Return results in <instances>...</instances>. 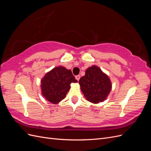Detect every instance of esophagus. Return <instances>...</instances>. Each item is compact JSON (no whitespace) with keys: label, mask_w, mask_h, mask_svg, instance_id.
<instances>
[{"label":"esophagus","mask_w":151,"mask_h":151,"mask_svg":"<svg viewBox=\"0 0 151 151\" xmlns=\"http://www.w3.org/2000/svg\"><path fill=\"white\" fill-rule=\"evenodd\" d=\"M75 77H76V80H77V81H79V79H80V78H81V76H80V75H77V76H76Z\"/></svg>","instance_id":"obj_1"}]
</instances>
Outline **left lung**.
Listing matches in <instances>:
<instances>
[{"instance_id": "left-lung-1", "label": "left lung", "mask_w": 151, "mask_h": 151, "mask_svg": "<svg viewBox=\"0 0 151 151\" xmlns=\"http://www.w3.org/2000/svg\"><path fill=\"white\" fill-rule=\"evenodd\" d=\"M79 83L86 99L94 104L104 101L112 88L109 77L96 65L87 68Z\"/></svg>"}]
</instances>
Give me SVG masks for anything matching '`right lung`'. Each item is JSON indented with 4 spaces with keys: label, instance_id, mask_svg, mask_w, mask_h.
Here are the masks:
<instances>
[{
    "label": "right lung",
    "instance_id": "right-lung-1",
    "mask_svg": "<svg viewBox=\"0 0 151 151\" xmlns=\"http://www.w3.org/2000/svg\"><path fill=\"white\" fill-rule=\"evenodd\" d=\"M72 83L77 81L70 70L62 66L55 67L41 80L42 94L47 101L57 104L65 98Z\"/></svg>",
    "mask_w": 151,
    "mask_h": 151
}]
</instances>
